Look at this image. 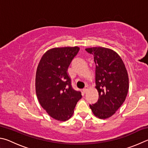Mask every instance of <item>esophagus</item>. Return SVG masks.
<instances>
[{
	"label": "esophagus",
	"instance_id": "obj_1",
	"mask_svg": "<svg viewBox=\"0 0 148 148\" xmlns=\"http://www.w3.org/2000/svg\"><path fill=\"white\" fill-rule=\"evenodd\" d=\"M88 88H88V86H85L83 90H83V92H84V93H86V92L88 91Z\"/></svg>",
	"mask_w": 148,
	"mask_h": 148
}]
</instances>
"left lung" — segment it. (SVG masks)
<instances>
[{
	"label": "left lung",
	"instance_id": "1",
	"mask_svg": "<svg viewBox=\"0 0 148 148\" xmlns=\"http://www.w3.org/2000/svg\"><path fill=\"white\" fill-rule=\"evenodd\" d=\"M85 50L94 56L99 93L98 101L90 107L96 117L107 119L125 101L129 90L127 71L121 57L112 49L95 47Z\"/></svg>",
	"mask_w": 148,
	"mask_h": 148
}]
</instances>
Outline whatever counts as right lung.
<instances>
[{"instance_id": "add662e5", "label": "right lung", "mask_w": 148, "mask_h": 148, "mask_svg": "<svg viewBox=\"0 0 148 148\" xmlns=\"http://www.w3.org/2000/svg\"><path fill=\"white\" fill-rule=\"evenodd\" d=\"M78 47L49 49L41 57L36 74V92L48 114L59 121L71 117L82 95L72 88L67 69L79 51Z\"/></svg>"}]
</instances>
